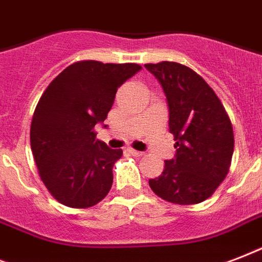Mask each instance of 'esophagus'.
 Returning <instances> with one entry per match:
<instances>
[{
    "label": "esophagus",
    "instance_id": "34e87169",
    "mask_svg": "<svg viewBox=\"0 0 262 262\" xmlns=\"http://www.w3.org/2000/svg\"><path fill=\"white\" fill-rule=\"evenodd\" d=\"M127 152H129L130 155L136 156V158H140V156H143V155H144V152L136 151V149H133V148H127Z\"/></svg>",
    "mask_w": 262,
    "mask_h": 262
}]
</instances>
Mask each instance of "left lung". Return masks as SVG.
<instances>
[{
  "label": "left lung",
  "instance_id": "1",
  "mask_svg": "<svg viewBox=\"0 0 262 262\" xmlns=\"http://www.w3.org/2000/svg\"><path fill=\"white\" fill-rule=\"evenodd\" d=\"M145 68L163 87L177 148L174 159L164 162L163 172L149 179V186L168 203H203L215 193L231 166V119L215 91L189 67L163 61Z\"/></svg>",
  "mask_w": 262,
  "mask_h": 262
}]
</instances>
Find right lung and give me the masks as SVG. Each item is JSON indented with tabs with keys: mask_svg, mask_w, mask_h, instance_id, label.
Returning <instances> with one entry per match:
<instances>
[{
	"mask_svg": "<svg viewBox=\"0 0 262 262\" xmlns=\"http://www.w3.org/2000/svg\"><path fill=\"white\" fill-rule=\"evenodd\" d=\"M141 69L139 63L79 61L55 77L39 99L31 122V149L39 177L58 203L90 208L113 185L122 149L95 140L118 88Z\"/></svg>",
	"mask_w": 262,
	"mask_h": 262,
	"instance_id": "obj_1",
	"label": "right lung"
}]
</instances>
